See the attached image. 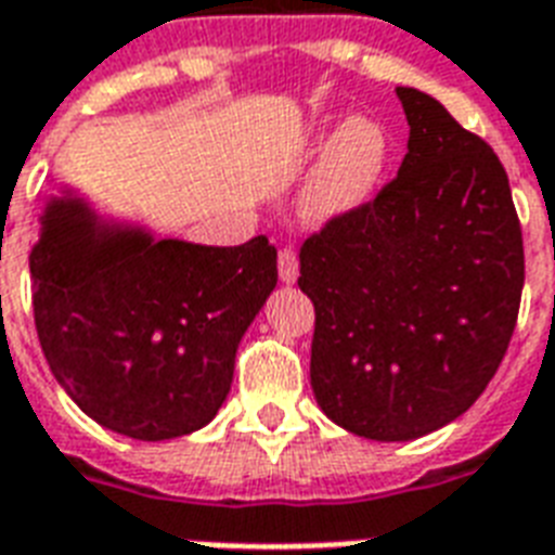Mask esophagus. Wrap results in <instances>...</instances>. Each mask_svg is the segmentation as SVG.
<instances>
[{"mask_svg": "<svg viewBox=\"0 0 555 555\" xmlns=\"http://www.w3.org/2000/svg\"><path fill=\"white\" fill-rule=\"evenodd\" d=\"M278 274H281L283 283L298 281V255H295V248H281V255H278Z\"/></svg>", "mask_w": 555, "mask_h": 555, "instance_id": "34e87169", "label": "esophagus"}]
</instances>
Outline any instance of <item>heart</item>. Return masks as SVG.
<instances>
[{"label":"heart","mask_w":555,"mask_h":555,"mask_svg":"<svg viewBox=\"0 0 555 555\" xmlns=\"http://www.w3.org/2000/svg\"><path fill=\"white\" fill-rule=\"evenodd\" d=\"M324 156L304 191V217L333 222L373 199L390 156L388 132L376 121L356 118L336 132H318Z\"/></svg>","instance_id":"b5f03b06"}]
</instances>
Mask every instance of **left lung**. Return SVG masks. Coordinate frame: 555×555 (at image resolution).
<instances>
[{
  "label": "left lung",
  "mask_w": 555,
  "mask_h": 555,
  "mask_svg": "<svg viewBox=\"0 0 555 555\" xmlns=\"http://www.w3.org/2000/svg\"><path fill=\"white\" fill-rule=\"evenodd\" d=\"M397 94L411 127L399 173L304 240L298 278L315 307L318 405L379 442L416 440L475 405L509 347L524 289L504 165L431 94Z\"/></svg>",
  "instance_id": "8db88e82"
}]
</instances>
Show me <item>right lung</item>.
I'll return each mask as SVG.
<instances>
[{"label": "right lung", "mask_w": 555, "mask_h": 555, "mask_svg": "<svg viewBox=\"0 0 555 555\" xmlns=\"http://www.w3.org/2000/svg\"><path fill=\"white\" fill-rule=\"evenodd\" d=\"M34 324L54 379L86 416L135 440L208 425L234 356L278 283V248L153 240L80 199H51L31 251Z\"/></svg>", "instance_id": "1"}]
</instances>
